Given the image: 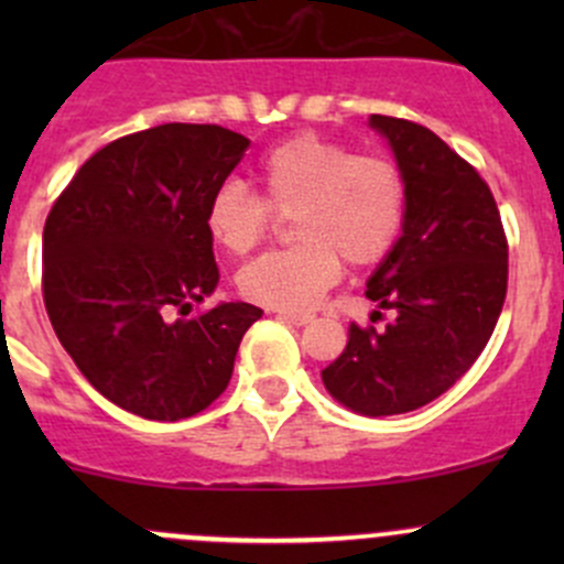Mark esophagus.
<instances>
[{"mask_svg": "<svg viewBox=\"0 0 564 564\" xmlns=\"http://www.w3.org/2000/svg\"><path fill=\"white\" fill-rule=\"evenodd\" d=\"M278 316H281L283 322L294 324V327H305V324L314 322V316H311V314H286V311H281V314H278Z\"/></svg>", "mask_w": 564, "mask_h": 564, "instance_id": "esophagus-1", "label": "esophagus"}]
</instances>
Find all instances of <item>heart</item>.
Masks as SVG:
<instances>
[{
    "label": "heart",
    "mask_w": 564,
    "mask_h": 564,
    "mask_svg": "<svg viewBox=\"0 0 564 564\" xmlns=\"http://www.w3.org/2000/svg\"><path fill=\"white\" fill-rule=\"evenodd\" d=\"M261 198L240 182L209 196L204 226L215 246L248 253L270 235L275 215H292L297 246L272 250L240 272V292L264 308L303 314L351 267L379 264L406 220V187L382 155H355L340 141L300 133L261 155L253 169Z\"/></svg>",
    "instance_id": "b5f03b06"
}]
</instances>
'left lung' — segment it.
Returning <instances> with one entry per match:
<instances>
[{
  "label": "left lung",
  "instance_id": "1",
  "mask_svg": "<svg viewBox=\"0 0 564 564\" xmlns=\"http://www.w3.org/2000/svg\"><path fill=\"white\" fill-rule=\"evenodd\" d=\"M371 128L406 187L401 237L366 289L395 318L384 329L351 322L322 382L351 412L384 417L440 398L486 349L508 294V240L491 187L440 135L382 113Z\"/></svg>",
  "mask_w": 564,
  "mask_h": 564
}]
</instances>
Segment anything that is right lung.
Wrapping results in <instances>:
<instances>
[{"mask_svg": "<svg viewBox=\"0 0 564 564\" xmlns=\"http://www.w3.org/2000/svg\"><path fill=\"white\" fill-rule=\"evenodd\" d=\"M250 141L220 124L169 122L95 152L43 229L51 327L100 395L147 420H185L229 384L261 308L220 303L207 202ZM180 310L182 319L171 314Z\"/></svg>", "mask_w": 564, "mask_h": 564, "instance_id": "right-lung-1", "label": "right lung"}]
</instances>
